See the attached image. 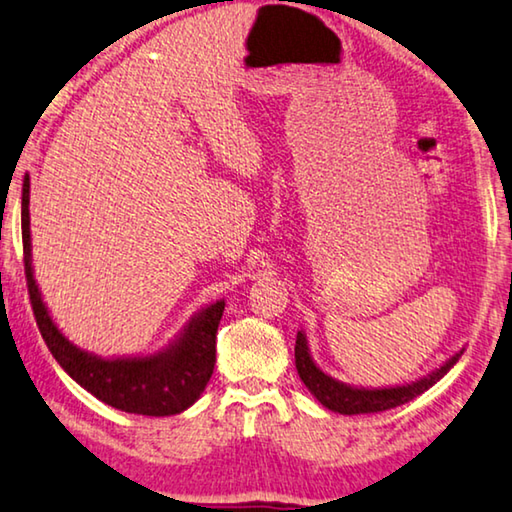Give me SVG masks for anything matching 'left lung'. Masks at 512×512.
<instances>
[{
  "instance_id": "obj_1",
  "label": "left lung",
  "mask_w": 512,
  "mask_h": 512,
  "mask_svg": "<svg viewBox=\"0 0 512 512\" xmlns=\"http://www.w3.org/2000/svg\"><path fill=\"white\" fill-rule=\"evenodd\" d=\"M464 348H459L455 355H450L446 362L432 372L420 376V379L402 385H388V388H362V385H351L335 379V376L325 374L321 367L316 365L309 353L307 335L298 330V339H295V369H298L302 383L307 390L321 402L328 411L342 413V416H360V413H381L395 406H402L411 399H416L422 392L432 388L436 381H441L455 362L462 358Z\"/></svg>"
}]
</instances>
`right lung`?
<instances>
[{
	"instance_id": "right-lung-1",
	"label": "right lung",
	"mask_w": 512,
	"mask_h": 512,
	"mask_svg": "<svg viewBox=\"0 0 512 512\" xmlns=\"http://www.w3.org/2000/svg\"><path fill=\"white\" fill-rule=\"evenodd\" d=\"M22 249L29 300L46 344L59 367L73 381L113 409L138 416H175L187 411L203 395L217 362V328L226 302L205 305L189 318L168 346L150 355H113L103 358L64 337L43 302L32 265L29 231V175L22 180Z\"/></svg>"
}]
</instances>
